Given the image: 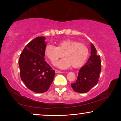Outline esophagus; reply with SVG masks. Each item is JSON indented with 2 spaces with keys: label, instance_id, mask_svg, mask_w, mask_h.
Segmentation results:
<instances>
[{
  "label": "esophagus",
  "instance_id": "esophagus-1",
  "mask_svg": "<svg viewBox=\"0 0 121 121\" xmlns=\"http://www.w3.org/2000/svg\"><path fill=\"white\" fill-rule=\"evenodd\" d=\"M55 72L56 73H62V72H61V71H59V70H55Z\"/></svg>",
  "mask_w": 121,
  "mask_h": 121
}]
</instances>
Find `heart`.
I'll use <instances>...</instances> for the list:
<instances>
[{"instance_id":"b5f03b06","label":"heart","mask_w":121,"mask_h":121,"mask_svg":"<svg viewBox=\"0 0 121 121\" xmlns=\"http://www.w3.org/2000/svg\"><path fill=\"white\" fill-rule=\"evenodd\" d=\"M45 54L53 64L64 56L65 58L57 64L60 68H67L71 65L74 68H78L86 62L89 51L85 44L72 39H65L59 42L58 47L47 45L45 48Z\"/></svg>"}]
</instances>
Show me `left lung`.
<instances>
[{
    "instance_id": "8db88e82",
    "label": "left lung",
    "mask_w": 121,
    "mask_h": 121,
    "mask_svg": "<svg viewBox=\"0 0 121 121\" xmlns=\"http://www.w3.org/2000/svg\"><path fill=\"white\" fill-rule=\"evenodd\" d=\"M91 56L85 65L79 70L77 80L71 84L74 91L86 93L97 84L101 70L100 56L93 44H91Z\"/></svg>"
}]
</instances>
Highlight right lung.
<instances>
[{"instance_id": "right-lung-1", "label": "right lung", "mask_w": 121, "mask_h": 121, "mask_svg": "<svg viewBox=\"0 0 121 121\" xmlns=\"http://www.w3.org/2000/svg\"><path fill=\"white\" fill-rule=\"evenodd\" d=\"M45 37H36L30 42L20 56V78L26 87L37 93L48 90L53 80L55 71L44 60Z\"/></svg>"}]
</instances>
